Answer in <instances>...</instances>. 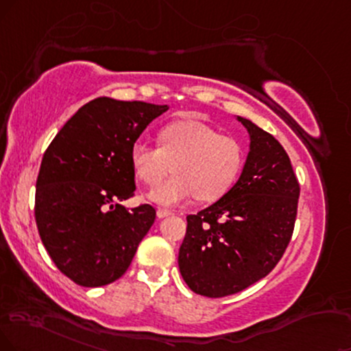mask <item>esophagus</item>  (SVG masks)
Returning a JSON list of instances; mask_svg holds the SVG:
<instances>
[{
    "label": "esophagus",
    "instance_id": "34e87169",
    "mask_svg": "<svg viewBox=\"0 0 351 351\" xmlns=\"http://www.w3.org/2000/svg\"><path fill=\"white\" fill-rule=\"evenodd\" d=\"M156 213H158V218H166V216L174 215L171 210H166V208H159L158 211H156Z\"/></svg>",
    "mask_w": 351,
    "mask_h": 351
}]
</instances>
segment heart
<instances>
[{
	"label": "heart",
	"instance_id": "obj_1",
	"mask_svg": "<svg viewBox=\"0 0 351 351\" xmlns=\"http://www.w3.org/2000/svg\"><path fill=\"white\" fill-rule=\"evenodd\" d=\"M159 148L138 140L130 149V162L138 179L157 185L172 168L176 174L149 192L159 205H177L195 197L213 202L223 197L244 166V148L236 140L197 120H180L161 128Z\"/></svg>",
	"mask_w": 351,
	"mask_h": 351
}]
</instances>
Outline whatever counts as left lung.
<instances>
[{
	"label": "left lung",
	"instance_id": "1",
	"mask_svg": "<svg viewBox=\"0 0 351 351\" xmlns=\"http://www.w3.org/2000/svg\"><path fill=\"white\" fill-rule=\"evenodd\" d=\"M250 136L239 180L208 208L187 216L180 275L206 298H223L267 276L295 229L300 184L275 136L237 117Z\"/></svg>",
	"mask_w": 351,
	"mask_h": 351
}]
</instances>
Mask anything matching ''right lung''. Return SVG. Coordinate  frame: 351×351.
<instances>
[{"label": "right lung", "mask_w": 351, "mask_h": 351, "mask_svg": "<svg viewBox=\"0 0 351 351\" xmlns=\"http://www.w3.org/2000/svg\"><path fill=\"white\" fill-rule=\"evenodd\" d=\"M167 106L97 97L56 133L42 158L36 223L50 258L86 288L119 280L132 263L156 210H127L135 193L130 149Z\"/></svg>", "instance_id": "obj_1"}]
</instances>
